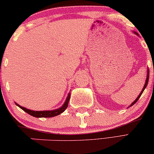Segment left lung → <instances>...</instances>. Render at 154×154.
Segmentation results:
<instances>
[{
	"instance_id": "1",
	"label": "left lung",
	"mask_w": 154,
	"mask_h": 154,
	"mask_svg": "<svg viewBox=\"0 0 154 154\" xmlns=\"http://www.w3.org/2000/svg\"><path fill=\"white\" fill-rule=\"evenodd\" d=\"M134 33L135 34H136L137 36H139V34H137L136 32H134ZM149 68H147V75H146V81H145V84H144V87H143V90H142V91L140 92V93L139 94V95L137 96V97L136 98V100H135L134 102H133L131 104V105L130 106H128V108H129V107H131V106H132L133 105H134L135 103H136L137 102V101L139 100V98L140 97V96H141V95L142 94H143V91H144V89L146 88V86H147V84H148V82H149Z\"/></svg>"
}]
</instances>
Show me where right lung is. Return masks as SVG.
<instances>
[{"instance_id":"1","label":"right lung","mask_w":154,"mask_h":154,"mask_svg":"<svg viewBox=\"0 0 154 154\" xmlns=\"http://www.w3.org/2000/svg\"><path fill=\"white\" fill-rule=\"evenodd\" d=\"M70 92L68 94V96L67 97H66L65 102L63 103L62 106L59 107V109L51 110V111H32V110L27 109L26 108L20 106L19 104H18L16 102L15 104L17 106L20 108L22 110H23L25 112H26L27 113L29 114L30 116L33 117H35V118H52V117L59 116V115L62 113L63 112H64V111L67 109L68 102H69V100H70Z\"/></svg>"}]
</instances>
